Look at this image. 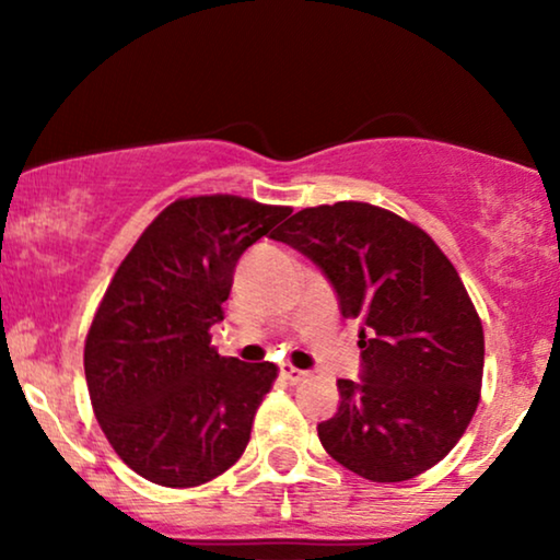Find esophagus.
I'll list each match as a JSON object with an SVG mask.
<instances>
[{
    "label": "esophagus",
    "mask_w": 560,
    "mask_h": 560,
    "mask_svg": "<svg viewBox=\"0 0 560 560\" xmlns=\"http://www.w3.org/2000/svg\"><path fill=\"white\" fill-rule=\"evenodd\" d=\"M280 374H282V380L290 382V385H298V382H303L305 377H308V372L298 370V366H293V364H282Z\"/></svg>",
    "instance_id": "1"
}]
</instances>
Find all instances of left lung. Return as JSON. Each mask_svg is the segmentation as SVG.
I'll return each instance as SVG.
<instances>
[{"label":"left lung","mask_w":560,"mask_h":560,"mask_svg":"<svg viewBox=\"0 0 560 560\" xmlns=\"http://www.w3.org/2000/svg\"><path fill=\"white\" fill-rule=\"evenodd\" d=\"M331 282L359 318L362 380H339L341 405L318 439L349 471L405 481L439 464L479 405L485 331L456 267L393 211L339 201L293 213L272 234Z\"/></svg>","instance_id":"obj_1"}]
</instances>
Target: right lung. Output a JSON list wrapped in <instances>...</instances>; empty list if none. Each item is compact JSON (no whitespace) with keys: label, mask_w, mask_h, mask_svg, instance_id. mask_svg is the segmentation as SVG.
<instances>
[{"label":"right lung","mask_w":560,"mask_h":560,"mask_svg":"<svg viewBox=\"0 0 560 560\" xmlns=\"http://www.w3.org/2000/svg\"><path fill=\"white\" fill-rule=\"evenodd\" d=\"M288 206L196 196L167 206L114 272L89 328L83 370L112 448L160 487H198L249 443L275 364L221 357L209 328L224 318L240 257Z\"/></svg>","instance_id":"add662e5"}]
</instances>
